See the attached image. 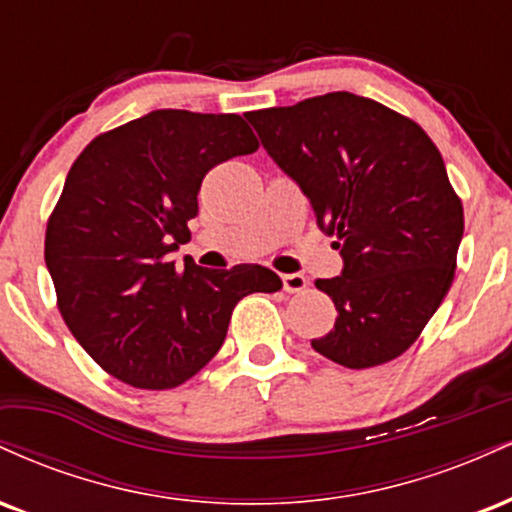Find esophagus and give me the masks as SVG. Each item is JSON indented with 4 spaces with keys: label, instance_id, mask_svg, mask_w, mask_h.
Masks as SVG:
<instances>
[{
    "label": "esophagus",
    "instance_id": "34e87169",
    "mask_svg": "<svg viewBox=\"0 0 512 512\" xmlns=\"http://www.w3.org/2000/svg\"><path fill=\"white\" fill-rule=\"evenodd\" d=\"M281 284H284L286 293H301L308 289V279L303 274H284L281 276Z\"/></svg>",
    "mask_w": 512,
    "mask_h": 512
}]
</instances>
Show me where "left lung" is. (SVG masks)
<instances>
[{"label": "left lung", "instance_id": "left-lung-1", "mask_svg": "<svg viewBox=\"0 0 512 512\" xmlns=\"http://www.w3.org/2000/svg\"><path fill=\"white\" fill-rule=\"evenodd\" d=\"M262 146L310 199L344 260L317 279L337 308L317 354L373 368L419 339L455 276L464 231L443 156L409 117L349 91L245 115Z\"/></svg>", "mask_w": 512, "mask_h": 512}]
</instances>
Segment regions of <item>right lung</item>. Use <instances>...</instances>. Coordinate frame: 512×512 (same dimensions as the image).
I'll return each mask as SVG.
<instances>
[{"label": "right lung", "mask_w": 512, "mask_h": 512, "mask_svg": "<svg viewBox=\"0 0 512 512\" xmlns=\"http://www.w3.org/2000/svg\"><path fill=\"white\" fill-rule=\"evenodd\" d=\"M257 146L240 115L154 110L76 158L45 231V264L69 332L105 373L142 390L178 387L221 349L240 298L281 289L260 264L168 257L190 240L204 175Z\"/></svg>", "instance_id": "obj_1"}]
</instances>
